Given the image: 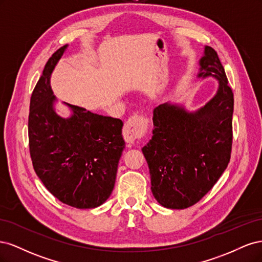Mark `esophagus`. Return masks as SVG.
Masks as SVG:
<instances>
[{"label":"esophagus","mask_w":262,"mask_h":262,"mask_svg":"<svg viewBox=\"0 0 262 262\" xmlns=\"http://www.w3.org/2000/svg\"><path fill=\"white\" fill-rule=\"evenodd\" d=\"M148 120L139 115H134L128 119L123 126V139L129 144L136 143V141L143 138L147 131Z\"/></svg>","instance_id":"34e87169"}]
</instances>
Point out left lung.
Returning a JSON list of instances; mask_svg holds the SVG:
<instances>
[{"mask_svg":"<svg viewBox=\"0 0 262 262\" xmlns=\"http://www.w3.org/2000/svg\"><path fill=\"white\" fill-rule=\"evenodd\" d=\"M198 78L214 77L216 94L194 112L170 101L153 112V137L142 148L156 201L186 209L216 184L231 158L234 95L216 51L209 46L199 61Z\"/></svg>","mask_w":262,"mask_h":262,"instance_id":"1","label":"left lung"}]
</instances>
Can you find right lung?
<instances>
[{"instance_id": "add662e5", "label": "right lung", "mask_w": 262, "mask_h": 262, "mask_svg": "<svg viewBox=\"0 0 262 262\" xmlns=\"http://www.w3.org/2000/svg\"><path fill=\"white\" fill-rule=\"evenodd\" d=\"M68 45L55 51L31 94L28 138L37 176L61 202L94 209L112 194L118 163L124 148L120 119L91 113L63 102L71 116L54 110L50 77Z\"/></svg>"}]
</instances>
